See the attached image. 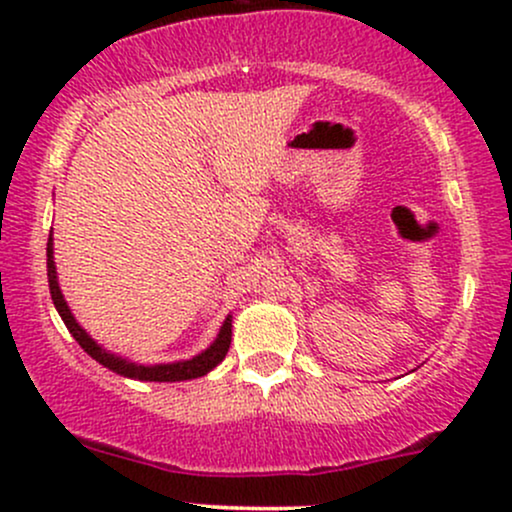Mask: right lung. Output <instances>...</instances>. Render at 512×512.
<instances>
[{
    "label": "right lung",
    "mask_w": 512,
    "mask_h": 512,
    "mask_svg": "<svg viewBox=\"0 0 512 512\" xmlns=\"http://www.w3.org/2000/svg\"><path fill=\"white\" fill-rule=\"evenodd\" d=\"M48 281H50V293H52V303H55L57 313L67 325V330L72 337L79 342L81 349L86 351L88 356L96 358L98 363L105 368H110L117 375H125V378L132 380H146V383H178V380H192V378H202L207 375L211 368H216L219 363L226 358L228 354V346H231V315L223 320L219 334H216L214 344L209 349H204L202 354H197L190 361H175V363H158V366H142V363H132L127 358L110 354L105 351L101 344L93 342L88 337V332L79 322L74 320L72 310H69L67 301H64L60 284H57V272H55V257H52V236L48 238Z\"/></svg>",
    "instance_id": "obj_1"
}]
</instances>
